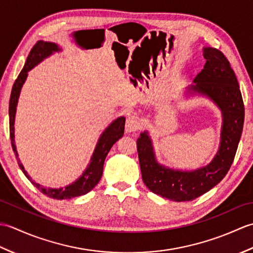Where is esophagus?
Segmentation results:
<instances>
[{
  "instance_id": "obj_1",
  "label": "esophagus",
  "mask_w": 253,
  "mask_h": 253,
  "mask_svg": "<svg viewBox=\"0 0 253 253\" xmlns=\"http://www.w3.org/2000/svg\"><path fill=\"white\" fill-rule=\"evenodd\" d=\"M140 127V120L139 117H137L136 115H131L129 117H127L126 120V124H125V128L127 132H133L137 131Z\"/></svg>"
}]
</instances>
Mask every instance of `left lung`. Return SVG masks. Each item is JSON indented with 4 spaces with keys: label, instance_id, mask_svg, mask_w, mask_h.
I'll return each mask as SVG.
<instances>
[{
    "label": "left lung",
    "instance_id": "1",
    "mask_svg": "<svg viewBox=\"0 0 253 253\" xmlns=\"http://www.w3.org/2000/svg\"><path fill=\"white\" fill-rule=\"evenodd\" d=\"M206 64L195 78L193 91L209 95L221 107L224 117L221 147L206 168L195 171L165 169L157 163L147 132L137 140L142 180L150 190L173 201H192L216 186L232 166L245 121V105L238 80L227 57L214 49H204Z\"/></svg>",
    "mask_w": 253,
    "mask_h": 253
}]
</instances>
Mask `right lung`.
<instances>
[{"mask_svg": "<svg viewBox=\"0 0 253 253\" xmlns=\"http://www.w3.org/2000/svg\"><path fill=\"white\" fill-rule=\"evenodd\" d=\"M58 50L60 49H58L56 44L51 43V42H43V41H38L37 43L32 46V49L29 52V55L27 57L24 68L21 69L17 79L15 80V83L13 84L12 92H10V98H9L8 114H9L10 143H12L13 151L15 153L16 159H17L20 169L23 170V173L26 175L27 178L31 181V184H34V186H36L42 193H44L45 196L50 197L52 199L62 200V199H72L75 197L84 196L85 193H88L91 189H93V188L96 186V184L100 181L102 173H103V164H104L107 153H109L113 144H114L118 139L122 138L124 135V129H125V117L117 118V120L113 122L111 125L104 130V132L102 133L87 169H85L84 173L80 176V178H78L76 181L73 182L72 185H69L65 188H60V189H52V188L42 187L41 185L37 184V182H35L30 178V176L27 174V171L25 170L23 164L20 163L17 151H16V147H15L14 120H15L16 105H17L21 85H23V84L25 83L28 71H30L36 64L43 60L44 57L49 56L53 51H58Z\"/></svg>", "mask_w": 253, "mask_h": 253, "instance_id": "add662e5", "label": "right lung"}]
</instances>
